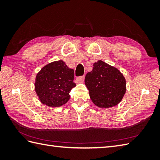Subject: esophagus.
Masks as SVG:
<instances>
[{
  "label": "esophagus",
  "instance_id": "34e87169",
  "mask_svg": "<svg viewBox=\"0 0 160 160\" xmlns=\"http://www.w3.org/2000/svg\"><path fill=\"white\" fill-rule=\"evenodd\" d=\"M84 80V76H79V77L76 78V83H81V82H83Z\"/></svg>",
  "mask_w": 160,
  "mask_h": 160
}]
</instances>
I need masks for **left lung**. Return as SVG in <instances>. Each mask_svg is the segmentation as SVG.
Listing matches in <instances>:
<instances>
[{"label": "left lung", "instance_id": "8db88e82", "mask_svg": "<svg viewBox=\"0 0 160 160\" xmlns=\"http://www.w3.org/2000/svg\"><path fill=\"white\" fill-rule=\"evenodd\" d=\"M85 85L93 102L101 108H109L120 102L126 92V80L116 68L98 60L85 76Z\"/></svg>", "mask_w": 160, "mask_h": 160}]
</instances>
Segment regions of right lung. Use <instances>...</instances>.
Wrapping results in <instances>:
<instances>
[{"label":"right lung","instance_id":"add662e5","mask_svg":"<svg viewBox=\"0 0 160 160\" xmlns=\"http://www.w3.org/2000/svg\"><path fill=\"white\" fill-rule=\"evenodd\" d=\"M74 71L62 60L44 67L37 74L35 90L40 102L47 106H62L69 100V93L76 87Z\"/></svg>","mask_w":160,"mask_h":160}]
</instances>
